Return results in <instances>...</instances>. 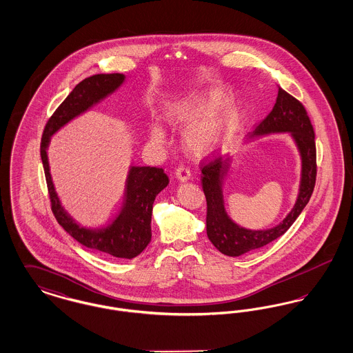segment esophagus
<instances>
[{
	"instance_id": "obj_1",
	"label": "esophagus",
	"mask_w": 353,
	"mask_h": 353,
	"mask_svg": "<svg viewBox=\"0 0 353 353\" xmlns=\"http://www.w3.org/2000/svg\"><path fill=\"white\" fill-rule=\"evenodd\" d=\"M176 177L180 181H188L190 179V169L184 164H181L179 168L176 169Z\"/></svg>"
}]
</instances>
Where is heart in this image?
<instances>
[{"instance_id": "heart-1", "label": "heart", "mask_w": 353, "mask_h": 353, "mask_svg": "<svg viewBox=\"0 0 353 353\" xmlns=\"http://www.w3.org/2000/svg\"><path fill=\"white\" fill-rule=\"evenodd\" d=\"M229 103L230 99L228 95L214 91L206 97H199L173 104L169 110V117L174 123L189 124L203 115L223 110ZM234 127V115L229 112H221L212 118L193 124L186 131L185 139L188 145L193 151L206 153L214 145H217L228 134H230ZM152 134L157 140H161L164 137V132L159 125H154L152 128Z\"/></svg>"}]
</instances>
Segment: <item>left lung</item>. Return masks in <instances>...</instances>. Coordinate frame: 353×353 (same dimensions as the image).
I'll return each mask as SVG.
<instances>
[{
  "instance_id": "8db88e82",
  "label": "left lung",
  "mask_w": 353,
  "mask_h": 353,
  "mask_svg": "<svg viewBox=\"0 0 353 353\" xmlns=\"http://www.w3.org/2000/svg\"><path fill=\"white\" fill-rule=\"evenodd\" d=\"M291 132L302 154V184L298 201L291 213L278 226L270 230L252 232L236 226L225 213L221 185L229 167V157H203L200 163L203 194L206 199V234L217 250L238 256L259 249L285 234L308 203L316 183L315 132L301 101L279 87L276 103L271 112L255 128V134Z\"/></svg>"
}]
</instances>
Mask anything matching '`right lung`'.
Listing matches in <instances>:
<instances>
[{
	"label": "right lung",
	"instance_id": "obj_1",
	"mask_svg": "<svg viewBox=\"0 0 353 353\" xmlns=\"http://www.w3.org/2000/svg\"><path fill=\"white\" fill-rule=\"evenodd\" d=\"M124 81L123 74H98L83 79L59 104L48 120L42 140L41 159L50 197L51 212L58 223L85 248L115 256L132 259L143 252L151 241L152 208L156 196L168 185L164 169L156 167H132L127 181L125 203L117 219L99 230L85 229L75 223L61 206L51 181L46 148L51 134L71 119L115 91Z\"/></svg>",
	"mask_w": 353,
	"mask_h": 353
}]
</instances>
